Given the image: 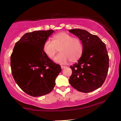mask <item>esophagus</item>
<instances>
[{
  "label": "esophagus",
  "instance_id": "1",
  "mask_svg": "<svg viewBox=\"0 0 121 121\" xmlns=\"http://www.w3.org/2000/svg\"><path fill=\"white\" fill-rule=\"evenodd\" d=\"M65 68V66H63V65H61V68L62 69H64Z\"/></svg>",
  "mask_w": 121,
  "mask_h": 121
}]
</instances>
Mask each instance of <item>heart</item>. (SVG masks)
<instances>
[{"label": "heart", "mask_w": 121, "mask_h": 121, "mask_svg": "<svg viewBox=\"0 0 121 121\" xmlns=\"http://www.w3.org/2000/svg\"><path fill=\"white\" fill-rule=\"evenodd\" d=\"M60 53L55 58L56 62L65 63L68 61L75 62L82 57L83 44L79 38L74 37L65 32H60L53 36L52 41L47 40L43 46V52L49 58L53 59L56 54Z\"/></svg>", "instance_id": "1"}]
</instances>
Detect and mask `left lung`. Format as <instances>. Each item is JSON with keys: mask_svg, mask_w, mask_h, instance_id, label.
<instances>
[{"mask_svg": "<svg viewBox=\"0 0 121 121\" xmlns=\"http://www.w3.org/2000/svg\"><path fill=\"white\" fill-rule=\"evenodd\" d=\"M82 41L83 53L77 63L70 68L72 74L69 82L80 92H91L101 86L106 78L109 57L106 45L96 35L81 29L69 30Z\"/></svg>", "mask_w": 121, "mask_h": 121, "instance_id": "8db88e82", "label": "left lung"}]
</instances>
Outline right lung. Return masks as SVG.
<instances>
[{"label": "right lung", "mask_w": 121, "mask_h": 121, "mask_svg": "<svg viewBox=\"0 0 121 121\" xmlns=\"http://www.w3.org/2000/svg\"><path fill=\"white\" fill-rule=\"evenodd\" d=\"M54 32L52 30L26 33L15 43L11 55V73L21 90L33 97L52 91L61 72L43 52V46Z\"/></svg>", "instance_id": "right-lung-1"}]
</instances>
